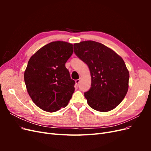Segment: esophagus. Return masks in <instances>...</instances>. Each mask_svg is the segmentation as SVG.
<instances>
[{
	"mask_svg": "<svg viewBox=\"0 0 151 151\" xmlns=\"http://www.w3.org/2000/svg\"><path fill=\"white\" fill-rule=\"evenodd\" d=\"M79 83H80V79H77L76 80V85L77 86L79 85Z\"/></svg>",
	"mask_w": 151,
	"mask_h": 151,
	"instance_id": "esophagus-1",
	"label": "esophagus"
}]
</instances>
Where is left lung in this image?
I'll return each mask as SVG.
<instances>
[{"label":"left lung","mask_w":151,"mask_h":151,"mask_svg":"<svg viewBox=\"0 0 151 151\" xmlns=\"http://www.w3.org/2000/svg\"><path fill=\"white\" fill-rule=\"evenodd\" d=\"M74 51L90 70L91 86L84 93L89 106L101 112L115 108L129 89V72L122 58L111 48L94 41L75 43Z\"/></svg>","instance_id":"1"}]
</instances>
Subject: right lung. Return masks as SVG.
Here are the masks:
<instances>
[{
    "label": "right lung",
    "mask_w": 151,
    "mask_h": 151,
    "mask_svg": "<svg viewBox=\"0 0 151 151\" xmlns=\"http://www.w3.org/2000/svg\"><path fill=\"white\" fill-rule=\"evenodd\" d=\"M73 53V45L53 42L38 50L28 61L24 78L27 91L37 106L55 112L67 106L74 92L65 63Z\"/></svg>",
    "instance_id": "add662e5"
}]
</instances>
